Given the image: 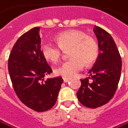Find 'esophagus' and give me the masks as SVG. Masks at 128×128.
Returning <instances> with one entry per match:
<instances>
[{"mask_svg": "<svg viewBox=\"0 0 128 128\" xmlns=\"http://www.w3.org/2000/svg\"><path fill=\"white\" fill-rule=\"evenodd\" d=\"M63 81H64V82H68L70 81V78H63Z\"/></svg>", "mask_w": 128, "mask_h": 128, "instance_id": "34e87169", "label": "esophagus"}]
</instances>
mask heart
I'll return each instance as SVG.
<instances>
[{"instance_id": "obj_1", "label": "heart", "mask_w": 128, "mask_h": 128, "mask_svg": "<svg viewBox=\"0 0 128 128\" xmlns=\"http://www.w3.org/2000/svg\"><path fill=\"white\" fill-rule=\"evenodd\" d=\"M58 45L50 42H44L41 45V52L46 60L57 62L63 51L69 48L71 59L63 62L56 69V73L63 78H72L82 70L85 64L89 66L95 62L98 56V46L95 40L88 36L80 30L66 31L57 35Z\"/></svg>"}]
</instances>
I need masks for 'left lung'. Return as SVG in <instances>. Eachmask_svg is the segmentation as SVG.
<instances>
[{
	"label": "left lung",
	"mask_w": 128,
	"mask_h": 128,
	"mask_svg": "<svg viewBox=\"0 0 128 128\" xmlns=\"http://www.w3.org/2000/svg\"><path fill=\"white\" fill-rule=\"evenodd\" d=\"M94 32L100 52L89 71L92 82H89L90 77L81 79V86L76 93L80 103L91 108L102 106L112 98L121 72V58L112 36L97 26Z\"/></svg>",
	"instance_id": "obj_1"
}]
</instances>
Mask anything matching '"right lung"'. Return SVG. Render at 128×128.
<instances>
[{"label":"right lung","instance_id":"1","mask_svg":"<svg viewBox=\"0 0 128 128\" xmlns=\"http://www.w3.org/2000/svg\"><path fill=\"white\" fill-rule=\"evenodd\" d=\"M40 47L37 26L16 40L8 59V71L15 93L25 105L38 112L54 106L63 82L60 76L44 81L43 77L52 71Z\"/></svg>","mask_w":128,"mask_h":128}]
</instances>
